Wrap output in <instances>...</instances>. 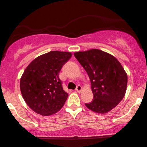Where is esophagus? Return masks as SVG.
I'll use <instances>...</instances> for the list:
<instances>
[{
  "instance_id": "34e87169",
  "label": "esophagus",
  "mask_w": 147,
  "mask_h": 147,
  "mask_svg": "<svg viewBox=\"0 0 147 147\" xmlns=\"http://www.w3.org/2000/svg\"><path fill=\"white\" fill-rule=\"evenodd\" d=\"M82 87L80 85H78L77 86V88H76V90H77V92H80L81 91H82Z\"/></svg>"
}]
</instances>
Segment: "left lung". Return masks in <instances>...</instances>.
<instances>
[{"label": "left lung", "instance_id": "8db88e82", "mask_svg": "<svg viewBox=\"0 0 147 147\" xmlns=\"http://www.w3.org/2000/svg\"><path fill=\"white\" fill-rule=\"evenodd\" d=\"M74 55L90 80L93 100L86 106L97 113H109L125 95L128 78L122 65L114 56L98 49L76 52Z\"/></svg>", "mask_w": 147, "mask_h": 147}]
</instances>
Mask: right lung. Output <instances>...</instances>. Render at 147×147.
Segmentation results:
<instances>
[{
  "label": "right lung",
  "mask_w": 147,
  "mask_h": 147,
  "mask_svg": "<svg viewBox=\"0 0 147 147\" xmlns=\"http://www.w3.org/2000/svg\"><path fill=\"white\" fill-rule=\"evenodd\" d=\"M69 52L51 51L40 55L27 66L20 79V89L32 110L43 116L55 114L68 97L59 74L71 58Z\"/></svg>",
  "instance_id": "right-lung-1"
}]
</instances>
